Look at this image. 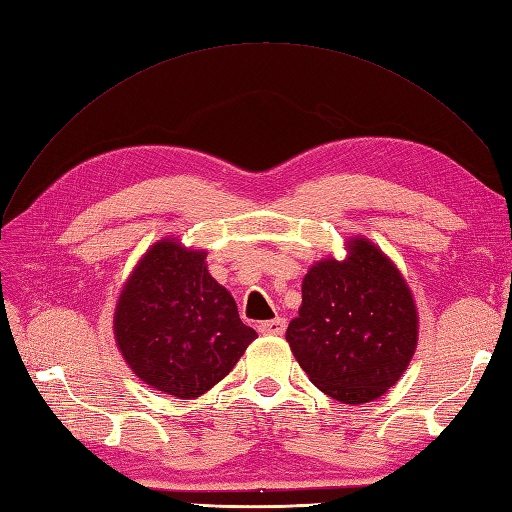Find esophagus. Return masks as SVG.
<instances>
[{"label": "esophagus", "mask_w": 512, "mask_h": 512, "mask_svg": "<svg viewBox=\"0 0 512 512\" xmlns=\"http://www.w3.org/2000/svg\"><path fill=\"white\" fill-rule=\"evenodd\" d=\"M286 329V321L284 319H271V321H262L258 323V331L262 336H282Z\"/></svg>", "instance_id": "34e87169"}]
</instances>
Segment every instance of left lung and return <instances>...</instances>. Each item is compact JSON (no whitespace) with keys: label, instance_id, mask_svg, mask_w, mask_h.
Wrapping results in <instances>:
<instances>
[{"label":"left lung","instance_id":"left-lung-1","mask_svg":"<svg viewBox=\"0 0 512 512\" xmlns=\"http://www.w3.org/2000/svg\"><path fill=\"white\" fill-rule=\"evenodd\" d=\"M351 256L321 260L301 284V308L286 340L327 396L368 403L403 375L418 344V314L405 280L366 239Z\"/></svg>","mask_w":512,"mask_h":512}]
</instances>
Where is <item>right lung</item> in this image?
I'll return each instance as SVG.
<instances>
[{
  "label": "right lung",
  "instance_id": "1",
  "mask_svg": "<svg viewBox=\"0 0 512 512\" xmlns=\"http://www.w3.org/2000/svg\"><path fill=\"white\" fill-rule=\"evenodd\" d=\"M174 241L150 247L122 288L116 342L133 372L183 400L209 392L258 334L204 265Z\"/></svg>",
  "mask_w": 512,
  "mask_h": 512
}]
</instances>
